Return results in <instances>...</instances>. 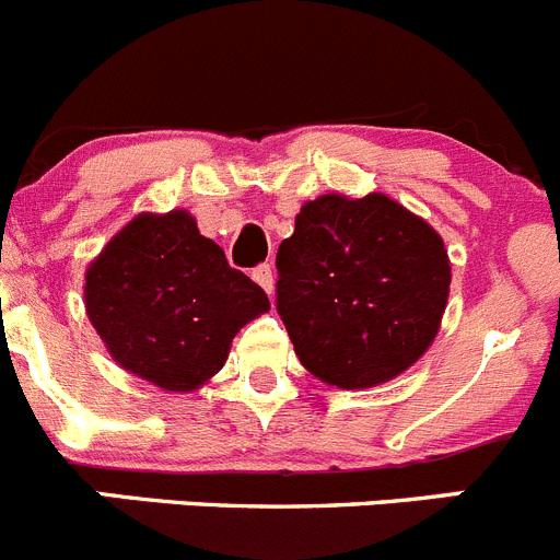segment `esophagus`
<instances>
[{
	"instance_id": "esophagus-1",
	"label": "esophagus",
	"mask_w": 560,
	"mask_h": 560,
	"mask_svg": "<svg viewBox=\"0 0 560 560\" xmlns=\"http://www.w3.org/2000/svg\"><path fill=\"white\" fill-rule=\"evenodd\" d=\"M253 280L266 291V294H275V271H271L269 264H260L253 269Z\"/></svg>"
}]
</instances>
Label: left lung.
Returning a JSON list of instances; mask_svg holds the SVG:
<instances>
[{
	"instance_id": "8db88e82",
	"label": "left lung",
	"mask_w": 560,
	"mask_h": 560,
	"mask_svg": "<svg viewBox=\"0 0 560 560\" xmlns=\"http://www.w3.org/2000/svg\"><path fill=\"white\" fill-rule=\"evenodd\" d=\"M277 313L324 385L365 390L434 343L451 291L443 236L382 191L307 200L277 249Z\"/></svg>"
}]
</instances>
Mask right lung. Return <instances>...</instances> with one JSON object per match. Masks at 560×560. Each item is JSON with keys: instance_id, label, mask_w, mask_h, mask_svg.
<instances>
[{"instance_id": "right-lung-1", "label": "right lung", "mask_w": 560, "mask_h": 560, "mask_svg": "<svg viewBox=\"0 0 560 560\" xmlns=\"http://www.w3.org/2000/svg\"><path fill=\"white\" fill-rule=\"evenodd\" d=\"M84 307L117 365L170 393L203 387L269 296L189 211L137 214L84 271Z\"/></svg>"}]
</instances>
